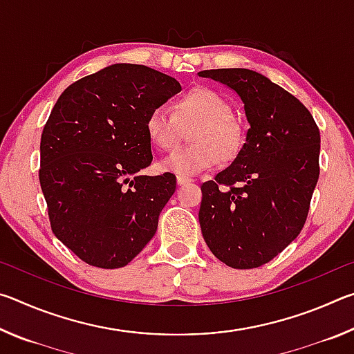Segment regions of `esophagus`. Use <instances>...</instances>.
Returning a JSON list of instances; mask_svg holds the SVG:
<instances>
[{
	"mask_svg": "<svg viewBox=\"0 0 354 354\" xmlns=\"http://www.w3.org/2000/svg\"><path fill=\"white\" fill-rule=\"evenodd\" d=\"M192 181H194V179L189 178V176H184V175H178V176H176L178 185H187V184H190Z\"/></svg>",
	"mask_w": 354,
	"mask_h": 354,
	"instance_id": "obj_1",
	"label": "esophagus"
}]
</instances>
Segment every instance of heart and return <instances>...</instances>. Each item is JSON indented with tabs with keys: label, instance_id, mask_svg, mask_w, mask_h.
<instances>
[{
	"label": "heart",
	"instance_id": "b5f03b06",
	"mask_svg": "<svg viewBox=\"0 0 354 354\" xmlns=\"http://www.w3.org/2000/svg\"><path fill=\"white\" fill-rule=\"evenodd\" d=\"M196 124L194 125L193 123ZM189 129L190 145L179 148L160 162V169L178 175H196L232 159L243 143V128L232 117L223 95L209 87H195L173 103L171 111L158 106L149 111L145 131L149 142L164 151L179 143L181 127Z\"/></svg>",
	"mask_w": 354,
	"mask_h": 354
}]
</instances>
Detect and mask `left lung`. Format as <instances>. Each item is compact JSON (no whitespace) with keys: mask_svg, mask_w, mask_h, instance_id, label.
Returning <instances> with one entry per match:
<instances>
[{"mask_svg":"<svg viewBox=\"0 0 354 354\" xmlns=\"http://www.w3.org/2000/svg\"><path fill=\"white\" fill-rule=\"evenodd\" d=\"M198 75L236 91L250 123L234 162L201 184L203 237L227 267H261L306 223L320 173V131L301 101L257 71Z\"/></svg>","mask_w":354,"mask_h":354,"instance_id":"1","label":"left lung"}]
</instances>
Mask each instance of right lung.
Returning a JSON list of instances; mask_svg holds the SVG:
<instances>
[{"mask_svg":"<svg viewBox=\"0 0 354 354\" xmlns=\"http://www.w3.org/2000/svg\"><path fill=\"white\" fill-rule=\"evenodd\" d=\"M181 91L145 65L113 64L65 88L40 140L39 179L55 236L100 268L128 266L158 230L176 176H145L149 111Z\"/></svg>","mask_w":354,"mask_h":354,"instance_id":"add662e5","label":"right lung"}]
</instances>
